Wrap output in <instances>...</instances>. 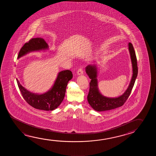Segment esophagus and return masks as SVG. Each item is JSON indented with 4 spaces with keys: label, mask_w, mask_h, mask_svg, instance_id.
<instances>
[{
    "label": "esophagus",
    "mask_w": 156,
    "mask_h": 156,
    "mask_svg": "<svg viewBox=\"0 0 156 156\" xmlns=\"http://www.w3.org/2000/svg\"><path fill=\"white\" fill-rule=\"evenodd\" d=\"M77 74L78 75H82L83 74V69L82 68H80L78 69V70L77 71Z\"/></svg>",
    "instance_id": "esophagus-1"
}]
</instances>
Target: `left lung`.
I'll list each match as a JSON object with an SVG mask.
<instances>
[{
  "label": "left lung",
  "instance_id": "left-lung-1",
  "mask_svg": "<svg viewBox=\"0 0 156 156\" xmlns=\"http://www.w3.org/2000/svg\"><path fill=\"white\" fill-rule=\"evenodd\" d=\"M128 48L132 64V77L127 90L122 95L118 97L110 98L101 94L98 88V68L97 65H88L86 67V72L90 79H91L87 101L90 106L95 111H108L119 108L124 104L129 97L137 76L138 69L134 49L130 42L128 44Z\"/></svg>",
  "mask_w": 156,
  "mask_h": 156
}]
</instances>
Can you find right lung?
<instances>
[{"mask_svg":"<svg viewBox=\"0 0 156 156\" xmlns=\"http://www.w3.org/2000/svg\"><path fill=\"white\" fill-rule=\"evenodd\" d=\"M48 45L41 37L33 38L26 42L20 51L18 59L32 52L47 50ZM72 72L69 70L60 71L50 90L42 94L30 92L23 87L17 79L16 81L24 100L32 107L41 110L52 111L57 108L63 101L66 86L73 78Z\"/></svg>","mask_w":156,"mask_h":156,"instance_id":"obj_1","label":"right lung"}]
</instances>
